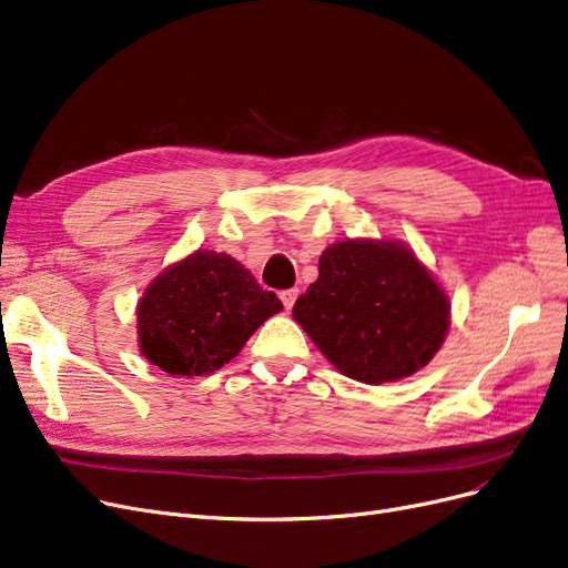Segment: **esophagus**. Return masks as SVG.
<instances>
[{
    "instance_id": "34e87169",
    "label": "esophagus",
    "mask_w": 568,
    "mask_h": 568,
    "mask_svg": "<svg viewBox=\"0 0 568 568\" xmlns=\"http://www.w3.org/2000/svg\"><path fill=\"white\" fill-rule=\"evenodd\" d=\"M280 298H282L284 307H286V310H291V307H293V303H296V298H298V288H286V291H282V293H280Z\"/></svg>"
}]
</instances>
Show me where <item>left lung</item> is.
Listing matches in <instances>:
<instances>
[{
	"instance_id": "obj_1",
	"label": "left lung",
	"mask_w": 568,
	"mask_h": 568,
	"mask_svg": "<svg viewBox=\"0 0 568 568\" xmlns=\"http://www.w3.org/2000/svg\"><path fill=\"white\" fill-rule=\"evenodd\" d=\"M293 320L343 376L381 385L437 355L452 303L404 244L345 240L322 253L320 277L293 305Z\"/></svg>"
}]
</instances>
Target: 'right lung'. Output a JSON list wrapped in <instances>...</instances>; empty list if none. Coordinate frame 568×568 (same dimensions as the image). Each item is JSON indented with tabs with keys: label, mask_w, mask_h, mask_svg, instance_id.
I'll return each mask as SVG.
<instances>
[{
	"label": "right lung",
	"mask_w": 568,
	"mask_h": 568,
	"mask_svg": "<svg viewBox=\"0 0 568 568\" xmlns=\"http://www.w3.org/2000/svg\"><path fill=\"white\" fill-rule=\"evenodd\" d=\"M282 301L227 253L197 248L169 265L139 301L143 357L171 376H206L240 355Z\"/></svg>",
	"instance_id": "right-lung-1"
}]
</instances>
